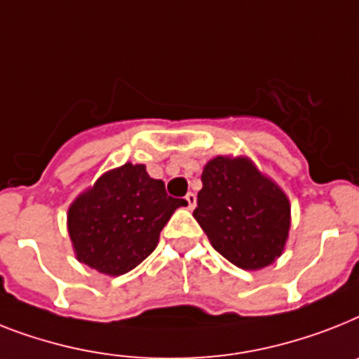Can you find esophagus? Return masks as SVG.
<instances>
[{
	"mask_svg": "<svg viewBox=\"0 0 359 359\" xmlns=\"http://www.w3.org/2000/svg\"><path fill=\"white\" fill-rule=\"evenodd\" d=\"M184 199H186V203H188V208H189V210H194L195 205H197V197H195L194 191H188V194H186Z\"/></svg>",
	"mask_w": 359,
	"mask_h": 359,
	"instance_id": "1",
	"label": "esophagus"
}]
</instances>
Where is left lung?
I'll list each match as a JSON object with an SVG mask.
<instances>
[{
	"mask_svg": "<svg viewBox=\"0 0 359 359\" xmlns=\"http://www.w3.org/2000/svg\"><path fill=\"white\" fill-rule=\"evenodd\" d=\"M194 217L230 264L264 269L282 256L290 236L291 205L284 189L249 156L206 162Z\"/></svg>",
	"mask_w": 359,
	"mask_h": 359,
	"instance_id": "obj_1",
	"label": "left lung"
}]
</instances>
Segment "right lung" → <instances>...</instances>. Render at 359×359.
<instances>
[{"label": "right lung", "mask_w": 359, "mask_h": 359, "mask_svg": "<svg viewBox=\"0 0 359 359\" xmlns=\"http://www.w3.org/2000/svg\"><path fill=\"white\" fill-rule=\"evenodd\" d=\"M184 199L165 194L144 164L107 171L68 208V234L81 264L109 276L129 273L156 249L165 223Z\"/></svg>", "instance_id": "add662e5"}]
</instances>
